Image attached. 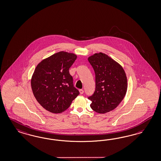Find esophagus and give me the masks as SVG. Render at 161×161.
Listing matches in <instances>:
<instances>
[{"mask_svg":"<svg viewBox=\"0 0 161 161\" xmlns=\"http://www.w3.org/2000/svg\"><path fill=\"white\" fill-rule=\"evenodd\" d=\"M79 92H80V95H82V94H83V93H84V91L82 89H80L79 90Z\"/></svg>","mask_w":161,"mask_h":161,"instance_id":"34e87169","label":"esophagus"}]
</instances>
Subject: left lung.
Wrapping results in <instances>:
<instances>
[{
    "instance_id": "8db88e82",
    "label": "left lung",
    "mask_w": 161,
    "mask_h": 161,
    "mask_svg": "<svg viewBox=\"0 0 161 161\" xmlns=\"http://www.w3.org/2000/svg\"><path fill=\"white\" fill-rule=\"evenodd\" d=\"M95 73L96 88L88 99L94 111L104 114L114 110L124 99L127 79L123 67L106 54L96 53L88 58Z\"/></svg>"
}]
</instances>
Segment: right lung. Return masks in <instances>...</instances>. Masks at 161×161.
<instances>
[{
	"mask_svg": "<svg viewBox=\"0 0 161 161\" xmlns=\"http://www.w3.org/2000/svg\"><path fill=\"white\" fill-rule=\"evenodd\" d=\"M73 53L60 51L43 59L33 73L31 86L42 107L53 113L66 110L79 95L69 69L76 59Z\"/></svg>",
	"mask_w": 161,
	"mask_h": 161,
	"instance_id": "right-lung-1",
	"label": "right lung"
}]
</instances>
